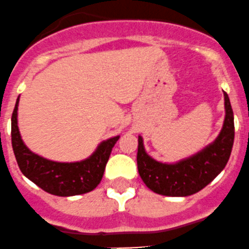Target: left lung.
<instances>
[{
	"label": "left lung",
	"mask_w": 249,
	"mask_h": 249,
	"mask_svg": "<svg viewBox=\"0 0 249 249\" xmlns=\"http://www.w3.org/2000/svg\"><path fill=\"white\" fill-rule=\"evenodd\" d=\"M225 119L219 136L201 152L176 164H162L145 153L139 136L137 169L144 184L165 196H188L210 184L227 165L231 154L235 126L229 96L224 92Z\"/></svg>",
	"instance_id": "obj_1"
}]
</instances>
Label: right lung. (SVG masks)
Here are the masks:
<instances>
[{"mask_svg":"<svg viewBox=\"0 0 249 249\" xmlns=\"http://www.w3.org/2000/svg\"><path fill=\"white\" fill-rule=\"evenodd\" d=\"M18 105L19 97L12 114V147L22 175L56 196H73L94 190L101 182L112 148L119 136L100 143L94 154L82 161H52L32 153L22 142L18 127Z\"/></svg>","mask_w":249,"mask_h":249,"instance_id":"add662e5","label":"right lung"}]
</instances>
